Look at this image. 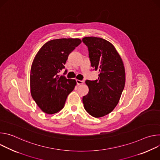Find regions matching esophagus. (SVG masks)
Wrapping results in <instances>:
<instances>
[{"label":"esophagus","mask_w":160,"mask_h":160,"mask_svg":"<svg viewBox=\"0 0 160 160\" xmlns=\"http://www.w3.org/2000/svg\"><path fill=\"white\" fill-rule=\"evenodd\" d=\"M77 81V85H81V84H83V83H84V80H76Z\"/></svg>","instance_id":"34e87169"}]
</instances>
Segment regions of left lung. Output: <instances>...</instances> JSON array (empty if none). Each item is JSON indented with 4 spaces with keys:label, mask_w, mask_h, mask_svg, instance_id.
Here are the masks:
<instances>
[{
    "label": "left lung",
    "mask_w": 160,
    "mask_h": 160,
    "mask_svg": "<svg viewBox=\"0 0 160 160\" xmlns=\"http://www.w3.org/2000/svg\"><path fill=\"white\" fill-rule=\"evenodd\" d=\"M88 48L91 66L98 71L96 80H87L88 93L82 101L86 111L96 118L111 112L118 104L125 87V72L122 59L108 41L98 37L82 38Z\"/></svg>",
    "instance_id": "obj_1"
}]
</instances>
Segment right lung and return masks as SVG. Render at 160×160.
I'll return each instance as SVG.
<instances>
[{
    "label": "right lung",
    "instance_id": "1",
    "mask_svg": "<svg viewBox=\"0 0 160 160\" xmlns=\"http://www.w3.org/2000/svg\"><path fill=\"white\" fill-rule=\"evenodd\" d=\"M81 43L78 38H59L45 43L36 54L31 67L32 97L45 113L61 110L66 98L74 89L75 80L59 73L64 69L69 54ZM65 70L64 73H66Z\"/></svg>",
    "mask_w": 160,
    "mask_h": 160
}]
</instances>
